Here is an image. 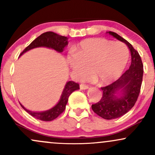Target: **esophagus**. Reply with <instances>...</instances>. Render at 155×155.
<instances>
[{
    "mask_svg": "<svg viewBox=\"0 0 155 155\" xmlns=\"http://www.w3.org/2000/svg\"><path fill=\"white\" fill-rule=\"evenodd\" d=\"M88 88L89 87L87 85L84 84H80V89H81V90H87Z\"/></svg>",
    "mask_w": 155,
    "mask_h": 155,
    "instance_id": "esophagus-1",
    "label": "esophagus"
}]
</instances>
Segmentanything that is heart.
<instances>
[{"instance_id":"1","label":"heart","mask_w":155,"mask_h":155,"mask_svg":"<svg viewBox=\"0 0 155 155\" xmlns=\"http://www.w3.org/2000/svg\"><path fill=\"white\" fill-rule=\"evenodd\" d=\"M68 63L78 79H86L90 72L95 83L108 84L118 79L127 65L129 51L124 44L104 38L83 40L73 49Z\"/></svg>"}]
</instances>
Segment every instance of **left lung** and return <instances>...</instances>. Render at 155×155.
I'll return each instance as SVG.
<instances>
[{"label": "left lung", "instance_id": "left-lung-1", "mask_svg": "<svg viewBox=\"0 0 155 155\" xmlns=\"http://www.w3.org/2000/svg\"><path fill=\"white\" fill-rule=\"evenodd\" d=\"M107 33L125 44L131 54L128 70L116 81L101 87L103 96L101 101L92 105V109L98 116L105 120H114L123 116L134 106L140 93L143 66L138 52L127 41L114 32Z\"/></svg>", "mask_w": 155, "mask_h": 155}]
</instances>
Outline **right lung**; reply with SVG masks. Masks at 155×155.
I'll use <instances>...</instances> for the list:
<instances>
[{
  "label": "right lung",
  "instance_id": "1",
  "mask_svg": "<svg viewBox=\"0 0 155 155\" xmlns=\"http://www.w3.org/2000/svg\"><path fill=\"white\" fill-rule=\"evenodd\" d=\"M68 38L67 37L60 35L54 33V32H46V33H42L41 35H39L38 38H35L33 41H32V43L23 50L19 56L25 53L26 51L37 47H47L54 49L58 52H63L64 48L66 47L68 44ZM77 90H79V84L74 82L73 81H68L65 84V87L63 89L60 101H58V104L55 105L54 107L47 110V111H32L26 109L22 104L20 105L29 114H31L35 118L41 121H46V122L51 121L56 119L60 114L63 113L65 108L68 101L69 96L73 92Z\"/></svg>",
  "mask_w": 155,
  "mask_h": 155
}]
</instances>
